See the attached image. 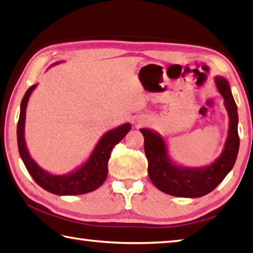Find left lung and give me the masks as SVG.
I'll return each mask as SVG.
<instances>
[{
  "mask_svg": "<svg viewBox=\"0 0 253 253\" xmlns=\"http://www.w3.org/2000/svg\"><path fill=\"white\" fill-rule=\"evenodd\" d=\"M215 86L223 97L229 116V129L222 153L204 167H186L174 163L168 153V146L162 135L148 128H140L148 160V174L156 188L165 194L198 198L212 191L230 172L239 151L238 108L228 81L222 76L214 77Z\"/></svg>",
  "mask_w": 253,
  "mask_h": 253,
  "instance_id": "1",
  "label": "left lung"
}]
</instances>
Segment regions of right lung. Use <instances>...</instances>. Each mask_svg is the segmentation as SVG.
I'll return each instance as SVG.
<instances>
[{"instance_id":"right-lung-1","label":"right lung","mask_w":253,"mask_h":253,"mask_svg":"<svg viewBox=\"0 0 253 253\" xmlns=\"http://www.w3.org/2000/svg\"><path fill=\"white\" fill-rule=\"evenodd\" d=\"M61 62H56L58 64ZM38 84L32 85L26 90L24 97L21 103L20 118L17 124V146L20 156L24 163L27 171L30 172L32 178L48 192H52L57 196H76L84 195L97 189L106 180L108 172V160L115 145H117L128 131L131 129L129 123L123 124L114 129L108 130L102 136V138L96 144L95 148L91 151L88 159L77 167L75 170L64 174H55L48 172L31 157L25 142V117L26 107L29 103L30 96L33 93Z\"/></svg>"}]
</instances>
